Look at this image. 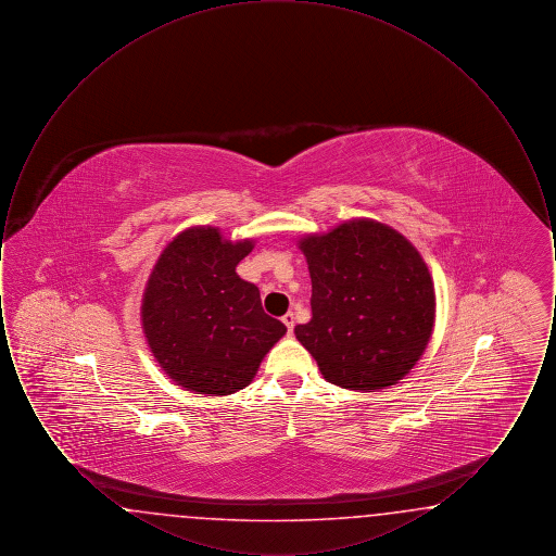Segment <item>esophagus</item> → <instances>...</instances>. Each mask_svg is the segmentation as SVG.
Returning a JSON list of instances; mask_svg holds the SVG:
<instances>
[{"label": "esophagus", "instance_id": "34e87169", "mask_svg": "<svg viewBox=\"0 0 556 556\" xmlns=\"http://www.w3.org/2000/svg\"><path fill=\"white\" fill-rule=\"evenodd\" d=\"M283 323H286V327H288V333H291V331H293V325H295V317H293V313L283 315Z\"/></svg>", "mask_w": 556, "mask_h": 556}]
</instances>
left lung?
<instances>
[{
  "label": "left lung",
  "instance_id": "left-lung-1",
  "mask_svg": "<svg viewBox=\"0 0 556 556\" xmlns=\"http://www.w3.org/2000/svg\"><path fill=\"white\" fill-rule=\"evenodd\" d=\"M313 317L295 338L323 377L345 390H383L421 358L431 338L435 293L419 252L375 220H350L300 241Z\"/></svg>",
  "mask_w": 556,
  "mask_h": 556
}]
</instances>
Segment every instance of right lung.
Masks as SVG:
<instances>
[{"label": "right lung", "instance_id": "1", "mask_svg": "<svg viewBox=\"0 0 556 556\" xmlns=\"http://www.w3.org/2000/svg\"><path fill=\"white\" fill-rule=\"evenodd\" d=\"M252 245L193 227L164 248L143 293L141 320L160 367L177 386L214 396L243 390L288 331L263 311L258 288L236 273Z\"/></svg>", "mask_w": 556, "mask_h": 556}]
</instances>
